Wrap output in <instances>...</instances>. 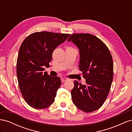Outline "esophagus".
Returning a JSON list of instances; mask_svg holds the SVG:
<instances>
[{
	"label": "esophagus",
	"mask_w": 132,
	"mask_h": 132,
	"mask_svg": "<svg viewBox=\"0 0 132 132\" xmlns=\"http://www.w3.org/2000/svg\"><path fill=\"white\" fill-rule=\"evenodd\" d=\"M68 80L69 79H68V78H64V77L61 78V81H62V82H65L66 81H68Z\"/></svg>",
	"instance_id": "obj_1"
}]
</instances>
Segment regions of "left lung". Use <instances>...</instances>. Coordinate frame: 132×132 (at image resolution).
Masks as SVG:
<instances>
[{
    "label": "left lung",
    "instance_id": "8db88e82",
    "mask_svg": "<svg viewBox=\"0 0 132 132\" xmlns=\"http://www.w3.org/2000/svg\"><path fill=\"white\" fill-rule=\"evenodd\" d=\"M79 50V69L86 79L82 85L74 80L71 91L74 104L86 112L100 108L110 92L113 76V63L110 51L105 44L89 34H74L68 39Z\"/></svg>",
    "mask_w": 132,
    "mask_h": 132
}]
</instances>
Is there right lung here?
Segmentation results:
<instances>
[{"label":"right lung","instance_id":"obj_1","mask_svg":"<svg viewBox=\"0 0 132 132\" xmlns=\"http://www.w3.org/2000/svg\"><path fill=\"white\" fill-rule=\"evenodd\" d=\"M70 35L37 32L28 36L20 47L16 63L19 88L27 104L34 109H45L54 101L61 80L43 72L44 68L50 66L53 52Z\"/></svg>","mask_w":132,"mask_h":132}]
</instances>
